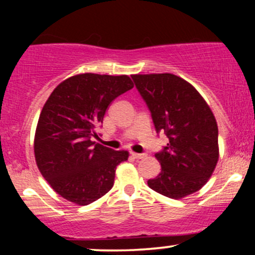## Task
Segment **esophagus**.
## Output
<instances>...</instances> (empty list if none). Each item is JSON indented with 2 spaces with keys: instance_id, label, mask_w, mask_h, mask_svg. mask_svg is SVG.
I'll return each instance as SVG.
<instances>
[{
  "instance_id": "34e87169",
  "label": "esophagus",
  "mask_w": 255,
  "mask_h": 255,
  "mask_svg": "<svg viewBox=\"0 0 255 255\" xmlns=\"http://www.w3.org/2000/svg\"><path fill=\"white\" fill-rule=\"evenodd\" d=\"M131 157L135 158V159H141V158H144V154L141 153H135V152H131Z\"/></svg>"
}]
</instances>
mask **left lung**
I'll return each mask as SVG.
<instances>
[{"label":"left lung","mask_w":255,"mask_h":255,"mask_svg":"<svg viewBox=\"0 0 255 255\" xmlns=\"http://www.w3.org/2000/svg\"><path fill=\"white\" fill-rule=\"evenodd\" d=\"M151 111L157 131L169 142L156 153L160 172L147 181L154 192L182 199L198 192L212 176L219 158L218 126L197 89L170 73L131 75Z\"/></svg>","instance_id":"8db88e82"}]
</instances>
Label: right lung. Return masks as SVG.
I'll return each mask as SVG.
<instances>
[{
    "label": "right lung",
    "mask_w": 255,
    "mask_h": 255,
    "mask_svg": "<svg viewBox=\"0 0 255 255\" xmlns=\"http://www.w3.org/2000/svg\"><path fill=\"white\" fill-rule=\"evenodd\" d=\"M128 75L81 73L58 84L38 120L33 150L42 176L58 195L89 205L113 188L116 166L129 152L93 141L116 97L133 89Z\"/></svg>",
    "instance_id": "1"
}]
</instances>
